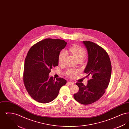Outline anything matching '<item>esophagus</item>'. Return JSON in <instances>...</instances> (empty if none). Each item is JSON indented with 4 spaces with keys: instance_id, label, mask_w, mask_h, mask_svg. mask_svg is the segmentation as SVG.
<instances>
[{
    "instance_id": "esophagus-1",
    "label": "esophagus",
    "mask_w": 129,
    "mask_h": 129,
    "mask_svg": "<svg viewBox=\"0 0 129 129\" xmlns=\"http://www.w3.org/2000/svg\"><path fill=\"white\" fill-rule=\"evenodd\" d=\"M67 84H69V85H74V82H71V81L68 82Z\"/></svg>"
}]
</instances>
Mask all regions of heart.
<instances>
[{"instance_id": "obj_1", "label": "heart", "mask_w": 129, "mask_h": 129, "mask_svg": "<svg viewBox=\"0 0 129 129\" xmlns=\"http://www.w3.org/2000/svg\"><path fill=\"white\" fill-rule=\"evenodd\" d=\"M68 50L73 55L77 60L79 59L83 60L85 57L86 54V50L78 45L72 46L69 48ZM67 54V52L65 50H62L59 53L58 56V62L59 64L62 65L64 63L66 58ZM78 72L79 71L78 70L70 69L68 70L66 74L68 76H69V77L73 78L74 75Z\"/></svg>"}]
</instances>
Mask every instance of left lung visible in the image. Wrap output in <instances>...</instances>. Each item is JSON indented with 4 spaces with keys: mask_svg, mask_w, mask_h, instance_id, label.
I'll return each instance as SVG.
<instances>
[{
    "mask_svg": "<svg viewBox=\"0 0 129 129\" xmlns=\"http://www.w3.org/2000/svg\"><path fill=\"white\" fill-rule=\"evenodd\" d=\"M88 53V62L84 72L88 80L86 86L76 83L78 92L74 94V99L83 104L97 102L105 92L110 81L112 66L108 54L103 47L90 41H83Z\"/></svg>",
    "mask_w": 129,
    "mask_h": 129,
    "instance_id": "obj_1",
    "label": "left lung"
}]
</instances>
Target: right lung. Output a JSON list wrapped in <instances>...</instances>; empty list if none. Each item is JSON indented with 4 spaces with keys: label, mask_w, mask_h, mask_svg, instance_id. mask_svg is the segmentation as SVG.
Instances as JSON below:
<instances>
[{
    "label": "right lung",
    "mask_w": 129,
    "mask_h": 129,
    "mask_svg": "<svg viewBox=\"0 0 129 129\" xmlns=\"http://www.w3.org/2000/svg\"><path fill=\"white\" fill-rule=\"evenodd\" d=\"M67 43L57 39H45L34 44L25 59L23 81L25 89L34 100L46 104L55 99L67 81L49 77L53 68L58 66V56Z\"/></svg>",
    "instance_id": "add662e5"
}]
</instances>
